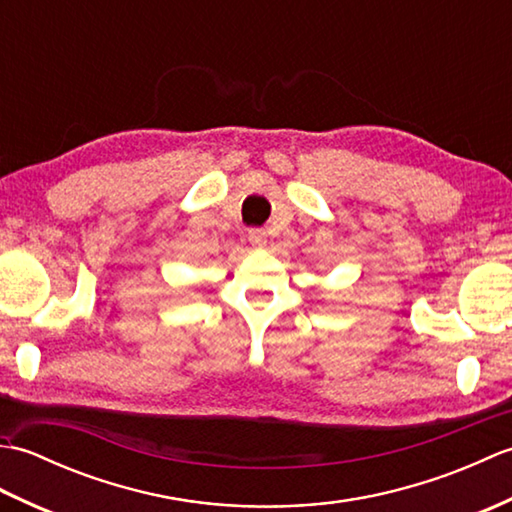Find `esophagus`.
<instances>
[{
    "label": "esophagus",
    "mask_w": 512,
    "mask_h": 512,
    "mask_svg": "<svg viewBox=\"0 0 512 512\" xmlns=\"http://www.w3.org/2000/svg\"><path fill=\"white\" fill-rule=\"evenodd\" d=\"M248 242L253 244V248H264L266 246V231H262V228H253V231H248Z\"/></svg>",
    "instance_id": "obj_1"
}]
</instances>
